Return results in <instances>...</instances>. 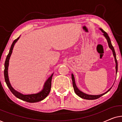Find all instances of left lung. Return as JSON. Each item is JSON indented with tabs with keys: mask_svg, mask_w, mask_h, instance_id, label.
Segmentation results:
<instances>
[{
	"mask_svg": "<svg viewBox=\"0 0 122 122\" xmlns=\"http://www.w3.org/2000/svg\"><path fill=\"white\" fill-rule=\"evenodd\" d=\"M99 29L101 30L102 31V33H103V35L104 36V37L106 38L107 41L108 46H109L110 49L112 51L113 56H114V58L115 62H116V74H117V71H118V62H117V58H116V52H115L114 49V48H113L112 44L111 39H110V38L109 37V36H108L107 33L106 31H104V30H103L102 29H101V28H99ZM71 79H72V81H73V88H74V91L75 92V93H76V94L77 95V96H79V97L83 98V99H85L93 100V99H98V98L101 97V96H103V95L107 93L108 92H109L112 88V87H111L110 89H108V91L106 92H105L104 93H103V94H99V95L87 94H86V93L82 92L80 91V90L77 88V86H76V81H75V78H74V75H73V74H71Z\"/></svg>",
	"mask_w": 122,
	"mask_h": 122,
	"instance_id": "1",
	"label": "left lung"
}]
</instances>
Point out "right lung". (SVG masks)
<instances>
[{"label":"right lung","instance_id":"right-lung-1","mask_svg":"<svg viewBox=\"0 0 122 122\" xmlns=\"http://www.w3.org/2000/svg\"><path fill=\"white\" fill-rule=\"evenodd\" d=\"M19 37H18L17 39L14 40L13 41L12 44H11L10 49L9 52L8 53L7 56H6L5 61L4 64V78L5 81L7 86L9 88L10 91L16 97V98H19V99L23 100V101L27 102L29 103H36L38 102H40L42 101L44 99H45L46 97L48 96L49 93H50L51 89V79H52V76L53 75V73L51 75V76H49L48 78L45 82L44 86H43V89H41V91L37 93H35V94H23L21 93L18 92L16 91H15L12 86H11L10 83L9 76H8V66H9V59L10 58V56L12 53L13 48L15 44L16 41H18L19 39Z\"/></svg>","mask_w":122,"mask_h":122}]
</instances>
